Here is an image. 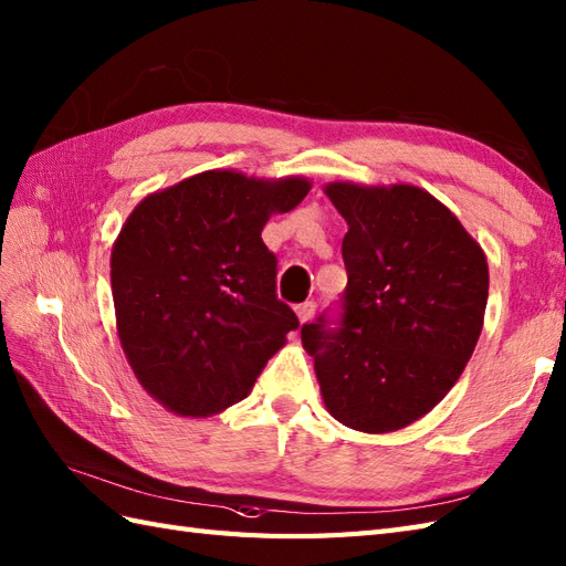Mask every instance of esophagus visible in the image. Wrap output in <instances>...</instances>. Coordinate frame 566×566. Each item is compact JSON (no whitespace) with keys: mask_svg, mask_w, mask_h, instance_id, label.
I'll return each instance as SVG.
<instances>
[{"mask_svg":"<svg viewBox=\"0 0 566 566\" xmlns=\"http://www.w3.org/2000/svg\"><path fill=\"white\" fill-rule=\"evenodd\" d=\"M314 310H316L314 302H302V305H297V307H295V314H297L300 324H307V322H312Z\"/></svg>","mask_w":566,"mask_h":566,"instance_id":"1","label":"esophagus"}]
</instances>
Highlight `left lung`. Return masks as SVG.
<instances>
[{"label":"left lung","instance_id":"8db88e82","mask_svg":"<svg viewBox=\"0 0 566 566\" xmlns=\"http://www.w3.org/2000/svg\"><path fill=\"white\" fill-rule=\"evenodd\" d=\"M346 218L340 328L302 326L326 410L350 430L396 432L459 381L485 319L490 273L461 220L416 185L328 182Z\"/></svg>","mask_w":566,"mask_h":566}]
</instances>
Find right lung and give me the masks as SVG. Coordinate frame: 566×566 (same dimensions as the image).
I'll list each match as a JSON object with an SVG mask.
<instances>
[{"label":"right lung","instance_id":"right-lung-1","mask_svg":"<svg viewBox=\"0 0 566 566\" xmlns=\"http://www.w3.org/2000/svg\"><path fill=\"white\" fill-rule=\"evenodd\" d=\"M307 177L206 170L134 206L109 254L117 336L142 387L182 418L242 401L300 326L275 297L273 213L307 197Z\"/></svg>","mask_w":566,"mask_h":566}]
</instances>
